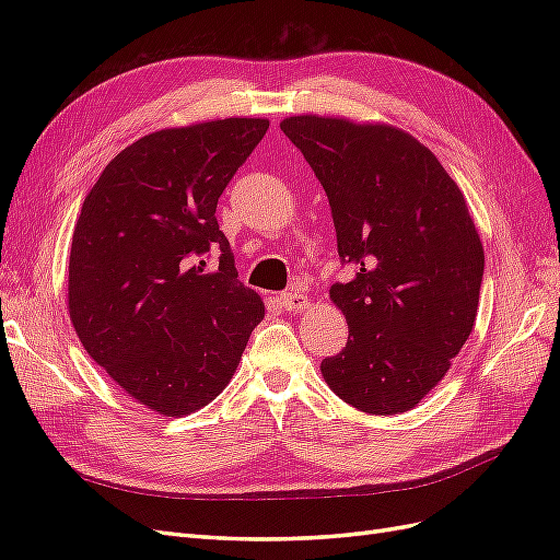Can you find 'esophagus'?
<instances>
[{"label":"esophagus","instance_id":"34e87169","mask_svg":"<svg viewBox=\"0 0 560 560\" xmlns=\"http://www.w3.org/2000/svg\"><path fill=\"white\" fill-rule=\"evenodd\" d=\"M280 306L290 313H299V311H306L311 306V299L306 296V292L301 290V287H292V290L280 294Z\"/></svg>","mask_w":560,"mask_h":560}]
</instances>
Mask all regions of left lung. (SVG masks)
Returning a JSON list of instances; mask_svg holds the SVG:
<instances>
[{"mask_svg":"<svg viewBox=\"0 0 560 560\" xmlns=\"http://www.w3.org/2000/svg\"><path fill=\"white\" fill-rule=\"evenodd\" d=\"M325 186L338 257L354 266L329 296L348 343L322 376L364 413L413 409L471 334L483 247L457 184L409 132L348 118L280 124Z\"/></svg>","mask_w":560,"mask_h":560,"instance_id":"left-lung-1","label":"left lung"}]
</instances>
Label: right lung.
<instances>
[{
  "label": "right lung",
  "mask_w": 560,
  "mask_h": 560,
  "mask_svg": "<svg viewBox=\"0 0 560 560\" xmlns=\"http://www.w3.org/2000/svg\"><path fill=\"white\" fill-rule=\"evenodd\" d=\"M266 130V118H222L144 135L83 200L67 282L72 325L151 411L186 416L210 404L264 319L214 212ZM210 248L220 249L217 271L201 261Z\"/></svg>",
  "instance_id": "right-lung-1"
}]
</instances>
